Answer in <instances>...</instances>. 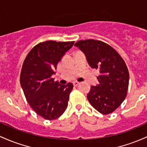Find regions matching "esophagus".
<instances>
[{
  "instance_id": "esophagus-1",
  "label": "esophagus",
  "mask_w": 147,
  "mask_h": 147,
  "mask_svg": "<svg viewBox=\"0 0 147 147\" xmlns=\"http://www.w3.org/2000/svg\"><path fill=\"white\" fill-rule=\"evenodd\" d=\"M79 83H80V82H78V81H74V82H73V84H74V86H77V85H79Z\"/></svg>"
}]
</instances>
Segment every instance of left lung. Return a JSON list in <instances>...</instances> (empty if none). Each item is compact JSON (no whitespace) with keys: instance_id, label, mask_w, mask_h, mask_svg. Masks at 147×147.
Segmentation results:
<instances>
[{"instance_id":"8db88e82","label":"left lung","mask_w":147,"mask_h":147,"mask_svg":"<svg viewBox=\"0 0 147 147\" xmlns=\"http://www.w3.org/2000/svg\"><path fill=\"white\" fill-rule=\"evenodd\" d=\"M85 53L89 65L99 70V84L92 86L87 99L103 115L113 113L127 95L129 73L121 55L109 44L94 39L80 40L75 44Z\"/></svg>"}]
</instances>
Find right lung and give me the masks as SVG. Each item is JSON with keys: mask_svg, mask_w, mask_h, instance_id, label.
<instances>
[{"mask_svg": "<svg viewBox=\"0 0 147 147\" xmlns=\"http://www.w3.org/2000/svg\"><path fill=\"white\" fill-rule=\"evenodd\" d=\"M74 42L46 41L28 53L21 69L20 83L32 110L45 119L60 117L67 109L71 82L60 85L51 78L58 62Z\"/></svg>", "mask_w": 147, "mask_h": 147, "instance_id": "add662e5", "label": "right lung"}]
</instances>
